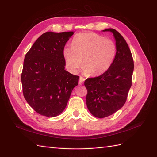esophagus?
<instances>
[{
  "label": "esophagus",
  "instance_id": "1",
  "mask_svg": "<svg viewBox=\"0 0 157 157\" xmlns=\"http://www.w3.org/2000/svg\"><path fill=\"white\" fill-rule=\"evenodd\" d=\"M84 80H85V79L83 77H80V78H79V84H82Z\"/></svg>",
  "mask_w": 157,
  "mask_h": 157
}]
</instances>
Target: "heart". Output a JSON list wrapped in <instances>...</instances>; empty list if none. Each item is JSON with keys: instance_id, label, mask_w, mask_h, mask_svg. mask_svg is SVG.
<instances>
[{"instance_id": "1", "label": "heart", "mask_w": 157, "mask_h": 157, "mask_svg": "<svg viewBox=\"0 0 157 157\" xmlns=\"http://www.w3.org/2000/svg\"><path fill=\"white\" fill-rule=\"evenodd\" d=\"M71 45L72 47L63 49V56L72 73L78 72L82 62L85 74L101 75L111 67L117 54V47L113 41L94 33L75 35Z\"/></svg>"}]
</instances>
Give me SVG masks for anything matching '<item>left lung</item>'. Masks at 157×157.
Listing matches in <instances>:
<instances>
[{
  "mask_svg": "<svg viewBox=\"0 0 157 157\" xmlns=\"http://www.w3.org/2000/svg\"><path fill=\"white\" fill-rule=\"evenodd\" d=\"M102 31L111 32L113 35L117 54L113 63L105 73L98 77L88 78L84 82L88 90V109L98 118L110 116L124 105L132 86L134 67L130 50L120 33L111 28Z\"/></svg>",
  "mask_w": 157,
  "mask_h": 157,
  "instance_id": "8db88e82",
  "label": "left lung"
}]
</instances>
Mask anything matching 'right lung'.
<instances>
[{
	"label": "right lung",
	"mask_w": 157,
	"mask_h": 157,
	"mask_svg": "<svg viewBox=\"0 0 157 157\" xmlns=\"http://www.w3.org/2000/svg\"><path fill=\"white\" fill-rule=\"evenodd\" d=\"M73 31L46 32L25 56L21 73L23 94L28 104L41 115L56 117L62 113L78 76L65 69L63 51Z\"/></svg>",
	"instance_id": "right-lung-1"
}]
</instances>
